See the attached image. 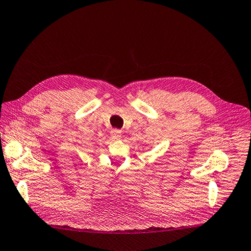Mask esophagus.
Segmentation results:
<instances>
[{
    "label": "esophagus",
    "instance_id": "34e87169",
    "mask_svg": "<svg viewBox=\"0 0 251 251\" xmlns=\"http://www.w3.org/2000/svg\"><path fill=\"white\" fill-rule=\"evenodd\" d=\"M110 135H111V138L113 140H119L122 136V132L119 129H112L111 132H110Z\"/></svg>",
    "mask_w": 251,
    "mask_h": 251
}]
</instances>
